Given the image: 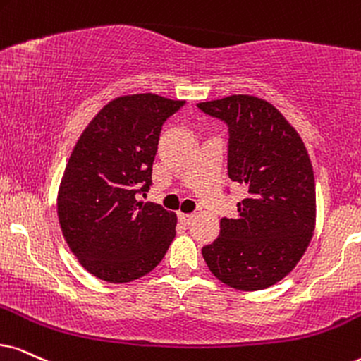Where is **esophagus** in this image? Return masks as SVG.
<instances>
[{"mask_svg": "<svg viewBox=\"0 0 361 361\" xmlns=\"http://www.w3.org/2000/svg\"><path fill=\"white\" fill-rule=\"evenodd\" d=\"M178 216H180V221L183 223V225H190V223L195 220V214L193 213H180V214H178Z\"/></svg>", "mask_w": 361, "mask_h": 361, "instance_id": "esophagus-1", "label": "esophagus"}]
</instances>
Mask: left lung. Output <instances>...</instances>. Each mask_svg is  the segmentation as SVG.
<instances>
[{
  "instance_id": "left-lung-1",
  "label": "left lung",
  "mask_w": 361,
  "mask_h": 361,
  "mask_svg": "<svg viewBox=\"0 0 361 361\" xmlns=\"http://www.w3.org/2000/svg\"><path fill=\"white\" fill-rule=\"evenodd\" d=\"M230 128L228 176L245 185L238 218H223L203 246L209 271L241 291L281 281L307 252L317 225L313 166L298 131L267 99L252 94L198 103Z\"/></svg>"
}]
</instances>
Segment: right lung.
<instances>
[{
    "instance_id": "obj_1",
    "label": "right lung",
    "mask_w": 361,
    "mask_h": 361,
    "mask_svg": "<svg viewBox=\"0 0 361 361\" xmlns=\"http://www.w3.org/2000/svg\"><path fill=\"white\" fill-rule=\"evenodd\" d=\"M183 103L154 93L111 99L68 158L56 196L59 226L81 267L99 280H138L175 238L176 213L138 193L152 185L161 125Z\"/></svg>"
}]
</instances>
